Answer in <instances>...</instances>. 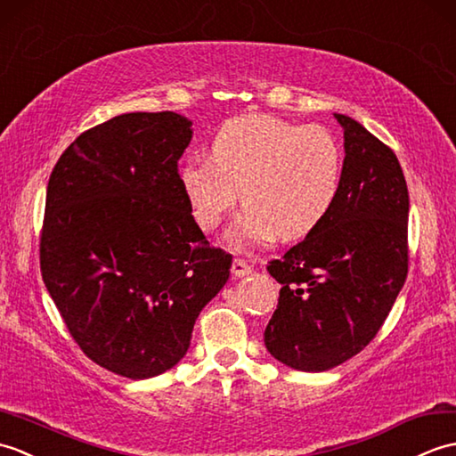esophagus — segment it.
Instances as JSON below:
<instances>
[{
  "label": "esophagus",
  "mask_w": 456,
  "mask_h": 456,
  "mask_svg": "<svg viewBox=\"0 0 456 456\" xmlns=\"http://www.w3.org/2000/svg\"><path fill=\"white\" fill-rule=\"evenodd\" d=\"M254 271L251 269V265L248 261H244V259H234V263H232V275L234 277H246V275H249V273Z\"/></svg>",
  "instance_id": "obj_1"
}]
</instances>
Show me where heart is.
<instances>
[{
	"instance_id": "obj_1",
	"label": "heart",
	"mask_w": 456,
	"mask_h": 456,
	"mask_svg": "<svg viewBox=\"0 0 456 456\" xmlns=\"http://www.w3.org/2000/svg\"><path fill=\"white\" fill-rule=\"evenodd\" d=\"M341 169V148L323 126L246 115L218 130L210 159L195 158L181 166L179 183L205 232L220 224L240 191L246 208L230 226L228 241L248 249L316 230L336 202Z\"/></svg>"
}]
</instances>
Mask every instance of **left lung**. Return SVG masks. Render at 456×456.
Listing matches in <instances>:
<instances>
[{"mask_svg":"<svg viewBox=\"0 0 456 456\" xmlns=\"http://www.w3.org/2000/svg\"><path fill=\"white\" fill-rule=\"evenodd\" d=\"M330 215L267 271L281 282L265 347L282 365L322 372L377 336L408 275L410 197L396 154L351 117Z\"/></svg>","mask_w":456,"mask_h":456,"instance_id":"8db88e82","label":"left lung"}]
</instances>
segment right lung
I'll use <instances>...</instances> for the list:
<instances>
[{
	"instance_id": "obj_1",
	"label": "right lung",
	"mask_w": 456,
	"mask_h": 456,
	"mask_svg": "<svg viewBox=\"0 0 456 456\" xmlns=\"http://www.w3.org/2000/svg\"><path fill=\"white\" fill-rule=\"evenodd\" d=\"M171 110L126 113L79 134L50 174L40 273L69 336L140 380L183 359L232 256L208 246L179 183L193 138Z\"/></svg>"
}]
</instances>
